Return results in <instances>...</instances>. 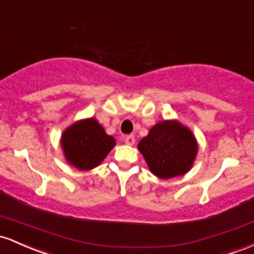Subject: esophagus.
<instances>
[{"label": "esophagus", "mask_w": 254, "mask_h": 254, "mask_svg": "<svg viewBox=\"0 0 254 254\" xmlns=\"http://www.w3.org/2000/svg\"><path fill=\"white\" fill-rule=\"evenodd\" d=\"M125 142H126L127 145H134V142H135L134 136H133V135L125 136Z\"/></svg>", "instance_id": "34e87169"}]
</instances>
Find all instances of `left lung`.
Returning a JSON list of instances; mask_svg holds the SVG:
<instances>
[{
	"label": "left lung",
	"mask_w": 254,
	"mask_h": 254,
	"mask_svg": "<svg viewBox=\"0 0 254 254\" xmlns=\"http://www.w3.org/2000/svg\"><path fill=\"white\" fill-rule=\"evenodd\" d=\"M138 150L150 172L167 180L192 169L198 141L192 130L179 120H163L150 128L149 134L139 141Z\"/></svg>",
	"instance_id": "left-lung-1"
}]
</instances>
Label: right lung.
<instances>
[{"instance_id": "right-lung-1", "label": "right lung", "mask_w": 254, "mask_h": 254, "mask_svg": "<svg viewBox=\"0 0 254 254\" xmlns=\"http://www.w3.org/2000/svg\"><path fill=\"white\" fill-rule=\"evenodd\" d=\"M60 144L68 164L79 170H91L104 161L116 140L95 118H89L65 128Z\"/></svg>"}]
</instances>
